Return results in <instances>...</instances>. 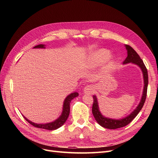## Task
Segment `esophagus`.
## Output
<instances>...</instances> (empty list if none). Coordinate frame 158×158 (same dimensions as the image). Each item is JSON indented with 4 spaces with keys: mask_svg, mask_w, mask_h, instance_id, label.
Listing matches in <instances>:
<instances>
[{
    "mask_svg": "<svg viewBox=\"0 0 158 158\" xmlns=\"http://www.w3.org/2000/svg\"><path fill=\"white\" fill-rule=\"evenodd\" d=\"M94 92V87L92 85H88L84 88V92L86 94H91Z\"/></svg>",
    "mask_w": 158,
    "mask_h": 158,
    "instance_id": "34e87169",
    "label": "esophagus"
}]
</instances>
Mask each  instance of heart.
Here are the masks:
<instances>
[{
  "instance_id": "heart-1",
  "label": "heart",
  "mask_w": 158,
  "mask_h": 158,
  "mask_svg": "<svg viewBox=\"0 0 158 158\" xmlns=\"http://www.w3.org/2000/svg\"><path fill=\"white\" fill-rule=\"evenodd\" d=\"M109 55V51L106 49H100L95 51L90 57L91 62L92 64L97 65L102 63Z\"/></svg>"
}]
</instances>
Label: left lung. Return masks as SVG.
Returning a JSON list of instances; mask_svg holds the SVG:
<instances>
[{"instance_id": "left-lung-1", "label": "left lung", "mask_w": 158, "mask_h": 158, "mask_svg": "<svg viewBox=\"0 0 158 158\" xmlns=\"http://www.w3.org/2000/svg\"><path fill=\"white\" fill-rule=\"evenodd\" d=\"M125 47L127 50L128 55L127 56V58L125 59V60L123 61V64L133 63L140 66V69L142 70L143 76H144V91H143V94H142L141 101L135 111H134L131 114H129V115L127 116V117L124 118L123 119H118V120H115V119H111V118L104 117L101 114V113L99 112L96 96L94 95L93 96L94 103L92 106L93 115L99 125L109 129H117L118 128L125 127L126 125H128V124L136 117L138 113L140 111V110L143 107V106H144V102L146 99L147 89H148V75L147 69L146 67L145 64H144V62H143V60L141 59L140 56L138 55L137 52L134 50L132 47H131L128 45H126Z\"/></svg>"}]
</instances>
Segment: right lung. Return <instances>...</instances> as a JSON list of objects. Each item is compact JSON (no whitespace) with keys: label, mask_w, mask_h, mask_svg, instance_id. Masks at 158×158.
I'll return each mask as SVG.
<instances>
[{"label":"right lung","mask_w":158,"mask_h":158,"mask_svg":"<svg viewBox=\"0 0 158 158\" xmlns=\"http://www.w3.org/2000/svg\"><path fill=\"white\" fill-rule=\"evenodd\" d=\"M44 47H45L44 45L40 44V45L35 46L34 48H44ZM78 95V93L74 92V93H72L71 94L69 95L68 96L66 97V98L64 100V102L63 111V113H62L61 116L58 119H56V120L54 122L44 124V125H42V124H35V123H32L31 121L28 120V119H27L25 117H24V118L28 123L31 124V125H33L35 127L47 129V130H49V131L55 130V129L60 127L66 122V121L67 120V118L69 115V113H70V102L72 101V99H73L74 98L77 97Z\"/></svg>","instance_id":"add662e5"}]
</instances>
